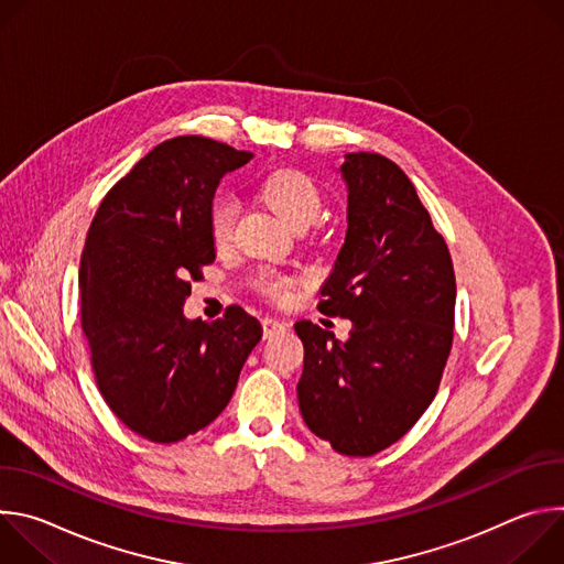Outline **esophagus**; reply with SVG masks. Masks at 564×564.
I'll use <instances>...</instances> for the list:
<instances>
[{
	"label": "esophagus",
	"mask_w": 564,
	"mask_h": 564,
	"mask_svg": "<svg viewBox=\"0 0 564 564\" xmlns=\"http://www.w3.org/2000/svg\"><path fill=\"white\" fill-rule=\"evenodd\" d=\"M285 328H288V324H283V321H279V318H272V316L263 318V335H265V339L283 333Z\"/></svg>",
	"instance_id": "34e87169"
}]
</instances>
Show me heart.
<instances>
[{
    "instance_id": "b5f03b06",
    "label": "heart",
    "mask_w": 564,
    "mask_h": 564,
    "mask_svg": "<svg viewBox=\"0 0 564 564\" xmlns=\"http://www.w3.org/2000/svg\"><path fill=\"white\" fill-rule=\"evenodd\" d=\"M261 198L294 229L310 227L318 216L324 200L314 181L296 170H276L268 174L259 185ZM238 205L234 198H218L212 205V238L216 246L229 243ZM265 290L272 296H283L288 292V281L270 279Z\"/></svg>"
}]
</instances>
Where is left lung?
<instances>
[{
	"label": "left lung",
	"instance_id": "left-lung-1",
	"mask_svg": "<svg viewBox=\"0 0 564 564\" xmlns=\"http://www.w3.org/2000/svg\"><path fill=\"white\" fill-rule=\"evenodd\" d=\"M348 229L318 310L352 321L346 341L299 321L296 386L307 429L341 455L404 437L437 392L455 321V272L413 183L379 153H346Z\"/></svg>",
	"mask_w": 564,
	"mask_h": 564
}]
</instances>
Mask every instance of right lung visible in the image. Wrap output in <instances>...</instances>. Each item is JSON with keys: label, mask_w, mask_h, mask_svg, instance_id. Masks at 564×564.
Instances as JSON below:
<instances>
[{"label": "right lung", "mask_w": 564, "mask_h": 564, "mask_svg": "<svg viewBox=\"0 0 564 564\" xmlns=\"http://www.w3.org/2000/svg\"><path fill=\"white\" fill-rule=\"evenodd\" d=\"M200 135L153 147L100 203L79 261V312L98 388L116 417L158 444L181 442L229 404L259 318L227 307L187 318L189 279L214 263L212 203L220 178L248 165Z\"/></svg>", "instance_id": "right-lung-1"}]
</instances>
